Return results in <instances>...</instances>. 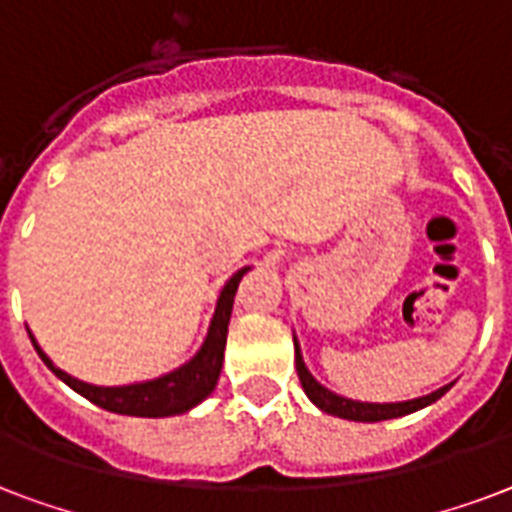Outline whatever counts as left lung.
Listing matches in <instances>:
<instances>
[{
  "instance_id": "1",
  "label": "left lung",
  "mask_w": 512,
  "mask_h": 512,
  "mask_svg": "<svg viewBox=\"0 0 512 512\" xmlns=\"http://www.w3.org/2000/svg\"><path fill=\"white\" fill-rule=\"evenodd\" d=\"M296 371H299V382L304 387V392L310 395V400L318 408H323L326 414H334V417L342 419H355V422H382V419H395L406 417L411 411H419V408L430 406L435 400L441 398L443 392H449V387H441V390L430 392L425 398L406 400V403H358V400H347L334 395L331 390H326L323 384H318L312 379V374L304 366V360L299 355V347H296Z\"/></svg>"
}]
</instances>
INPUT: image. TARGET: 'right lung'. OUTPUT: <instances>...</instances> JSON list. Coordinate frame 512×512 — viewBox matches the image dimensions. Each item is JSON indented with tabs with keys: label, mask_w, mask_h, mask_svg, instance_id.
I'll use <instances>...</instances> for the list:
<instances>
[{
	"label": "right lung",
	"mask_w": 512,
	"mask_h": 512,
	"mask_svg": "<svg viewBox=\"0 0 512 512\" xmlns=\"http://www.w3.org/2000/svg\"><path fill=\"white\" fill-rule=\"evenodd\" d=\"M248 272V267L240 269L221 291L219 307H216V315H213L211 331H208V339L202 344V350L194 355L186 366H181L178 371L168 376H160V379H152V382L144 384H128V387H93V384H85L69 376L66 371L53 366V360L47 358L45 352H37L39 358L45 360L47 368L53 371L58 379L69 384L71 390H77L79 395H85L90 403L106 408V411H114V414H128V417H173V414H184L192 406H197L200 400H205L213 392L216 382H219L221 363H224V344H227V328L229 318H232V304H235L237 285L243 280V275ZM34 342V339H31Z\"/></svg>",
	"instance_id": "1"
}]
</instances>
